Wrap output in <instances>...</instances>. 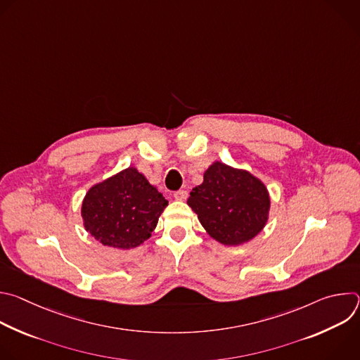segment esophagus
Instances as JSON below:
<instances>
[{
  "instance_id": "obj_1",
  "label": "esophagus",
  "mask_w": 360,
  "mask_h": 360,
  "mask_svg": "<svg viewBox=\"0 0 360 360\" xmlns=\"http://www.w3.org/2000/svg\"><path fill=\"white\" fill-rule=\"evenodd\" d=\"M174 198L176 199V200H185L186 198H188V192L185 191V189H181V191H176L175 193H174Z\"/></svg>"
}]
</instances>
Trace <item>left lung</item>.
<instances>
[{
    "label": "left lung",
    "mask_w": 360,
    "mask_h": 360,
    "mask_svg": "<svg viewBox=\"0 0 360 360\" xmlns=\"http://www.w3.org/2000/svg\"><path fill=\"white\" fill-rule=\"evenodd\" d=\"M188 205L212 239L238 246L265 228L271 196L266 185L249 171L215 161L203 172V182L191 191Z\"/></svg>",
    "instance_id": "8db88e82"
}]
</instances>
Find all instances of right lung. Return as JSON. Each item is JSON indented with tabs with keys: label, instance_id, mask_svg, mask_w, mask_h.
<instances>
[{
	"label": "right lung",
	"instance_id": "obj_1",
	"mask_svg": "<svg viewBox=\"0 0 360 360\" xmlns=\"http://www.w3.org/2000/svg\"><path fill=\"white\" fill-rule=\"evenodd\" d=\"M168 207L162 193L135 167L92 185L82 199L85 231L104 246L132 249L150 238Z\"/></svg>",
	"mask_w": 360,
	"mask_h": 360
}]
</instances>
